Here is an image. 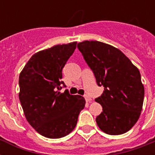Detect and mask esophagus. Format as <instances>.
Wrapping results in <instances>:
<instances>
[{"label":"esophagus","instance_id":"1","mask_svg":"<svg viewBox=\"0 0 155 155\" xmlns=\"http://www.w3.org/2000/svg\"><path fill=\"white\" fill-rule=\"evenodd\" d=\"M84 98L87 102H90L91 101H92V98H91L88 95H84Z\"/></svg>","mask_w":155,"mask_h":155}]
</instances>
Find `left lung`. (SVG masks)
Returning a JSON list of instances; mask_svg holds the SVG:
<instances>
[{
    "mask_svg": "<svg viewBox=\"0 0 155 155\" xmlns=\"http://www.w3.org/2000/svg\"><path fill=\"white\" fill-rule=\"evenodd\" d=\"M77 47L94 73L104 92L95 101L102 112L96 118L105 134L119 135L131 129L138 120L144 101V86L139 70L120 51L98 41H84Z\"/></svg>",
    "mask_w": 155,
    "mask_h": 155,
    "instance_id": "1",
    "label": "left lung"
}]
</instances>
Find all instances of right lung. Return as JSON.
<instances>
[{
  "mask_svg": "<svg viewBox=\"0 0 155 155\" xmlns=\"http://www.w3.org/2000/svg\"><path fill=\"white\" fill-rule=\"evenodd\" d=\"M77 42L56 45L33 54L19 75V100L30 125L42 136L60 138L77 124L84 98L70 95L62 70L75 51Z\"/></svg>",
  "mask_w": 155,
  "mask_h": 155,
  "instance_id": "1",
  "label": "right lung"
}]
</instances>
